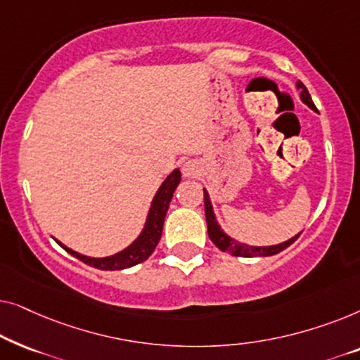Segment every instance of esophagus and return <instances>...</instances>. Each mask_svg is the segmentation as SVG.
I'll return each mask as SVG.
<instances>
[{"label":"esophagus","mask_w":360,"mask_h":360,"mask_svg":"<svg viewBox=\"0 0 360 360\" xmlns=\"http://www.w3.org/2000/svg\"><path fill=\"white\" fill-rule=\"evenodd\" d=\"M181 172H184L185 176H196L200 174L198 164H196V162H193V160L185 162L184 167H181Z\"/></svg>","instance_id":"obj_1"}]
</instances>
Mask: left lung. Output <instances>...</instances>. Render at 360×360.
I'll use <instances>...</instances> for the list:
<instances>
[{"label":"left lung","instance_id":"1","mask_svg":"<svg viewBox=\"0 0 360 360\" xmlns=\"http://www.w3.org/2000/svg\"><path fill=\"white\" fill-rule=\"evenodd\" d=\"M297 88L300 91V98H302V101L307 105L308 108H311L313 111H316V106H314V103L311 100V95H309L307 86L303 85L302 82H297ZM205 191V216H206V224H208V236L210 239L213 240V244L218 248L219 250H223V252H228V254H233V255H238V257H269V255H275L278 252H282L283 249H287L290 244H293L295 240L298 239V236L302 233H298L297 236H293L292 239L285 240V243H280V244H275V245H248V244H243V243H238V240L231 238L224 233L223 229H221V226L218 221H216V214L213 211V205H211V200H210V195L208 191Z\"/></svg>","mask_w":360,"mask_h":360}]
</instances>
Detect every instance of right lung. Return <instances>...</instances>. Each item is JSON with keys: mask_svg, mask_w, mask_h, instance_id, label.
Returning <instances> with one entry per match:
<instances>
[{"mask_svg": "<svg viewBox=\"0 0 360 360\" xmlns=\"http://www.w3.org/2000/svg\"><path fill=\"white\" fill-rule=\"evenodd\" d=\"M180 180V170L175 169L164 181H162L159 190H157L154 198H152L149 213H147L144 228H142L141 234L137 236L126 249L120 250V252L108 255V257H90V255H83L80 252H77V250L67 248L65 244H62L60 240L56 239L57 244L60 245L62 249H65L68 254L73 255V257L91 265V267L101 270H122L144 262V260L149 259V255L154 252L155 245L159 244L167 210H169L172 196H174V191L176 186H179Z\"/></svg>", "mask_w": 360, "mask_h": 360, "instance_id": "obj_1", "label": "right lung"}]
</instances>
